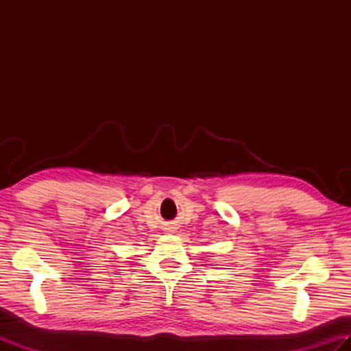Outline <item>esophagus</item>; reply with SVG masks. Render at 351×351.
Listing matches in <instances>:
<instances>
[{
	"label": "esophagus",
	"instance_id": "1",
	"mask_svg": "<svg viewBox=\"0 0 351 351\" xmlns=\"http://www.w3.org/2000/svg\"><path fill=\"white\" fill-rule=\"evenodd\" d=\"M171 230H173V229H170V230H169V232H171Z\"/></svg>",
	"mask_w": 351,
	"mask_h": 351
}]
</instances>
